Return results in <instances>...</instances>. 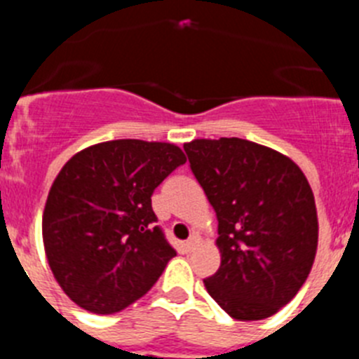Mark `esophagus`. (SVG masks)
Here are the masks:
<instances>
[{
  "label": "esophagus",
  "mask_w": 359,
  "mask_h": 359,
  "mask_svg": "<svg viewBox=\"0 0 359 359\" xmlns=\"http://www.w3.org/2000/svg\"><path fill=\"white\" fill-rule=\"evenodd\" d=\"M196 245H198V236H191V238H189V240L184 243V247H186L187 252H191V250H195Z\"/></svg>",
  "instance_id": "obj_1"
}]
</instances>
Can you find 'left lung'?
<instances>
[{
	"mask_svg": "<svg viewBox=\"0 0 359 359\" xmlns=\"http://www.w3.org/2000/svg\"><path fill=\"white\" fill-rule=\"evenodd\" d=\"M218 218L219 268L203 279L236 320H263L297 295L311 272L318 216L311 186L290 157L240 137L184 143Z\"/></svg>",
	"mask_w": 359,
	"mask_h": 359,
	"instance_id": "8db88e82",
	"label": "left lung"
}]
</instances>
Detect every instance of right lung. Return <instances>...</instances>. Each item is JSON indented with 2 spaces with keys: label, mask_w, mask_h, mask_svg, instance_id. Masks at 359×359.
<instances>
[{
  "label": "right lung",
  "mask_w": 359,
  "mask_h": 359,
  "mask_svg": "<svg viewBox=\"0 0 359 359\" xmlns=\"http://www.w3.org/2000/svg\"><path fill=\"white\" fill-rule=\"evenodd\" d=\"M186 156L177 144L116 140L71 157L48 193L43 241L55 280L76 306L112 315L156 284L177 256L151 193Z\"/></svg>",
  "instance_id": "add662e5"
}]
</instances>
